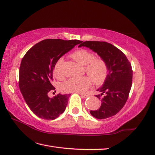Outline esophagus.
<instances>
[{
  "instance_id": "34e87169",
  "label": "esophagus",
  "mask_w": 155,
  "mask_h": 155,
  "mask_svg": "<svg viewBox=\"0 0 155 155\" xmlns=\"http://www.w3.org/2000/svg\"><path fill=\"white\" fill-rule=\"evenodd\" d=\"M81 96L82 97V98H88V97L89 96V95H88V94H81Z\"/></svg>"
}]
</instances>
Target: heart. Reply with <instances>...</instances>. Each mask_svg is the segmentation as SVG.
<instances>
[{"label": "heart", "mask_w": 155, "mask_h": 155, "mask_svg": "<svg viewBox=\"0 0 155 155\" xmlns=\"http://www.w3.org/2000/svg\"><path fill=\"white\" fill-rule=\"evenodd\" d=\"M72 57L77 62L85 65L84 72L88 76L73 77L61 85V90L64 92L84 93L91 87L92 81L96 85H100L105 81L108 73V67L103 59L96 58L94 53L86 49H80L72 54ZM64 59L57 60L53 69L56 78L63 77V64Z\"/></svg>", "instance_id": "obj_1"}]
</instances>
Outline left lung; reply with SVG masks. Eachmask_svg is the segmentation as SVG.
<instances>
[{
	"instance_id": "obj_1",
	"label": "left lung",
	"mask_w": 155,
	"mask_h": 155,
	"mask_svg": "<svg viewBox=\"0 0 155 155\" xmlns=\"http://www.w3.org/2000/svg\"><path fill=\"white\" fill-rule=\"evenodd\" d=\"M87 47L97 53L106 61L108 74L102 87L96 95L101 100V106L91 110L92 116L97 119L112 117L120 111L126 103L132 85L133 70L127 57L121 50L106 41H86L81 42L80 47Z\"/></svg>"
}]
</instances>
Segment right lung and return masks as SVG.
<instances>
[{
  "mask_svg": "<svg viewBox=\"0 0 155 155\" xmlns=\"http://www.w3.org/2000/svg\"><path fill=\"white\" fill-rule=\"evenodd\" d=\"M79 40L47 39L28 50L21 59L19 71V87L27 105L35 116L44 120H55L62 114L69 94H58L49 98L54 91L53 71L57 60Z\"/></svg>",
  "mask_w": 155,
  "mask_h": 155,
  "instance_id": "1",
  "label": "right lung"
}]
</instances>
